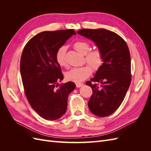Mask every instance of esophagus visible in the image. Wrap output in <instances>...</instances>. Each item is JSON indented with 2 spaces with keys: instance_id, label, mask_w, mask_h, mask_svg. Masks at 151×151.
<instances>
[{
  "instance_id": "1",
  "label": "esophagus",
  "mask_w": 151,
  "mask_h": 151,
  "mask_svg": "<svg viewBox=\"0 0 151 151\" xmlns=\"http://www.w3.org/2000/svg\"><path fill=\"white\" fill-rule=\"evenodd\" d=\"M83 86V83H76V88H80V87H82Z\"/></svg>"
}]
</instances>
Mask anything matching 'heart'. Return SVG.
Segmentation results:
<instances>
[{"mask_svg":"<svg viewBox=\"0 0 151 151\" xmlns=\"http://www.w3.org/2000/svg\"><path fill=\"white\" fill-rule=\"evenodd\" d=\"M73 47L80 53L85 55L84 62L88 63L94 71L98 70L102 65L103 55L99 48L89 50L90 45L89 43L81 40L75 42L73 43ZM65 52L66 47L65 46H61L57 50L55 55V59L57 63L61 67L66 66ZM90 66L88 65H86L81 67L72 68L65 73V79L67 81L75 82V83L83 81L88 78L92 73V69Z\"/></svg>","mask_w":151,"mask_h":151,"instance_id":"obj_1","label":"heart"}]
</instances>
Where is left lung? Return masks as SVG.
Listing matches in <instances>:
<instances>
[{"label": "left lung", "mask_w": 151, "mask_h": 151, "mask_svg": "<svg viewBox=\"0 0 151 151\" xmlns=\"http://www.w3.org/2000/svg\"><path fill=\"white\" fill-rule=\"evenodd\" d=\"M77 33L94 41L103 55L102 65L86 83L93 90L89 108L98 116L110 115L120 107L130 85L129 47L120 36L107 29H82Z\"/></svg>", "instance_id": "1"}]
</instances>
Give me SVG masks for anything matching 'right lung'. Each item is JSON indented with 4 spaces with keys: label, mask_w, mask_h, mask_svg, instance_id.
I'll return each mask as SVG.
<instances>
[{
    "label": "right lung",
    "mask_w": 151,
    "mask_h": 151,
    "mask_svg": "<svg viewBox=\"0 0 151 151\" xmlns=\"http://www.w3.org/2000/svg\"><path fill=\"white\" fill-rule=\"evenodd\" d=\"M74 29L43 31L31 38L22 51L20 71L24 94L34 110L47 120H55L66 112L68 94L76 86L63 79L55 59L57 50L65 43Z\"/></svg>",
    "instance_id": "obj_1"
}]
</instances>
